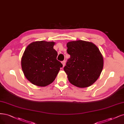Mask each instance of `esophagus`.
Returning a JSON list of instances; mask_svg holds the SVG:
<instances>
[{"instance_id":"obj_1","label":"esophagus","mask_w":124,"mask_h":124,"mask_svg":"<svg viewBox=\"0 0 124 124\" xmlns=\"http://www.w3.org/2000/svg\"><path fill=\"white\" fill-rule=\"evenodd\" d=\"M62 66H63V67L65 66V61H62Z\"/></svg>"}]
</instances>
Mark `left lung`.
Returning a JSON list of instances; mask_svg holds the SVG:
<instances>
[{
	"mask_svg": "<svg viewBox=\"0 0 124 124\" xmlns=\"http://www.w3.org/2000/svg\"><path fill=\"white\" fill-rule=\"evenodd\" d=\"M70 58L63 70L71 84L79 88L91 86L100 77L104 59L97 46L91 42L71 41L67 44Z\"/></svg>",
	"mask_w": 124,
	"mask_h": 124,
	"instance_id": "1",
	"label": "left lung"
}]
</instances>
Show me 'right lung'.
I'll use <instances>...</instances> for the list:
<instances>
[{
	"label": "right lung",
	"mask_w": 124,
	"mask_h": 124,
	"mask_svg": "<svg viewBox=\"0 0 124 124\" xmlns=\"http://www.w3.org/2000/svg\"><path fill=\"white\" fill-rule=\"evenodd\" d=\"M55 42L37 41L29 44L21 57V65L25 78L33 85L48 86L56 78L62 67L57 60Z\"/></svg>",
	"instance_id": "1"
}]
</instances>
